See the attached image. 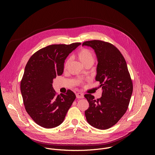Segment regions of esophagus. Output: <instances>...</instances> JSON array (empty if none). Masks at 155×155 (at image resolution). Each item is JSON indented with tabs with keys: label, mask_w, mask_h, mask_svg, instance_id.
<instances>
[{
	"label": "esophagus",
	"mask_w": 155,
	"mask_h": 155,
	"mask_svg": "<svg viewBox=\"0 0 155 155\" xmlns=\"http://www.w3.org/2000/svg\"><path fill=\"white\" fill-rule=\"evenodd\" d=\"M76 97L78 99H83L84 97V95L81 93H76Z\"/></svg>",
	"instance_id": "esophagus-1"
}]
</instances>
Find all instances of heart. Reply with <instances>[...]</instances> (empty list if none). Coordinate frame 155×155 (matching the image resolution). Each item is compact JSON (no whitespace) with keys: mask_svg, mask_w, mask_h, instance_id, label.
<instances>
[{"mask_svg":"<svg viewBox=\"0 0 155 155\" xmlns=\"http://www.w3.org/2000/svg\"><path fill=\"white\" fill-rule=\"evenodd\" d=\"M78 57L79 59L85 65L87 63L90 62H94V54L92 51L87 48H82L78 52ZM71 59L69 58L65 60L64 64V68L65 69L68 68V65L70 63Z\"/></svg>","mask_w":155,"mask_h":155,"instance_id":"1","label":"heart"}]
</instances>
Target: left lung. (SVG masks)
I'll list each match as a JSON object with an SVG mask.
<instances>
[{
    "label": "left lung",
    "instance_id": "left-lung-1",
    "mask_svg": "<svg viewBox=\"0 0 155 155\" xmlns=\"http://www.w3.org/2000/svg\"><path fill=\"white\" fill-rule=\"evenodd\" d=\"M82 45L94 50L97 58L96 80L102 87V97L97 100L86 94L89 102L85 110L87 123L99 129L112 127L124 115L133 90V84L126 62L120 50L112 44L102 40L86 41Z\"/></svg>",
    "mask_w": 155,
    "mask_h": 155
}]
</instances>
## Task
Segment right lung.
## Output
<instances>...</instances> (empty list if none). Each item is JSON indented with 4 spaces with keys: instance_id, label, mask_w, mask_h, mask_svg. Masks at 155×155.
I'll return each mask as SVG.
<instances>
[{
    "instance_id": "add662e5",
    "label": "right lung",
    "mask_w": 155,
    "mask_h": 155,
    "mask_svg": "<svg viewBox=\"0 0 155 155\" xmlns=\"http://www.w3.org/2000/svg\"><path fill=\"white\" fill-rule=\"evenodd\" d=\"M80 44L48 45L33 54L26 65L20 86L23 103L29 115L43 127L60 125L76 98L70 90L57 95L52 83L62 74L66 58Z\"/></svg>"
}]
</instances>
